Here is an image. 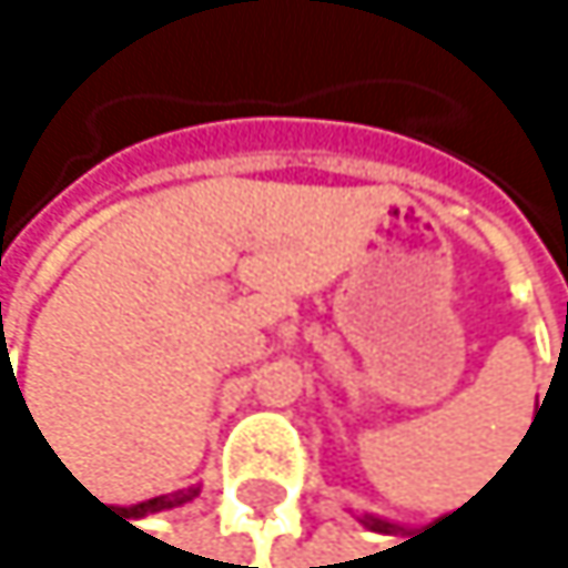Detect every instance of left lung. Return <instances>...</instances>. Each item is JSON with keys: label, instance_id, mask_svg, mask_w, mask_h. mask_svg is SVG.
<instances>
[{"label": "left lung", "instance_id": "left-lung-1", "mask_svg": "<svg viewBox=\"0 0 568 568\" xmlns=\"http://www.w3.org/2000/svg\"><path fill=\"white\" fill-rule=\"evenodd\" d=\"M439 521H446V518H439ZM439 521H436V525H439ZM364 525H367L371 531H395V525H388V521H382V518H364ZM436 525H433V528H436ZM426 531H429V528H426Z\"/></svg>", "mask_w": 568, "mask_h": 568}]
</instances>
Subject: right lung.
<instances>
[{"mask_svg":"<svg viewBox=\"0 0 568 568\" xmlns=\"http://www.w3.org/2000/svg\"><path fill=\"white\" fill-rule=\"evenodd\" d=\"M16 388H19V385H16ZM197 494H201L197 487H186V490H176V494H166V497H152V500H142V505H135V508H119V511H125L129 518H142V515H152V511L186 505V500H193ZM104 508H108V505H104Z\"/></svg>","mask_w":568,"mask_h":568,"instance_id":"right-lung-1","label":"right lung"}]
</instances>
